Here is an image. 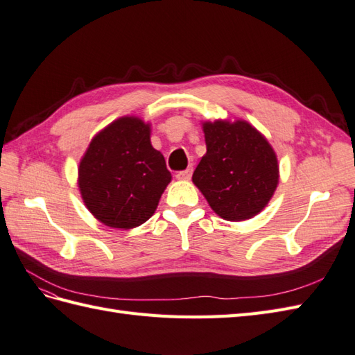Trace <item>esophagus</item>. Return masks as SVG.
Listing matches in <instances>:
<instances>
[{
  "label": "esophagus",
  "instance_id": "esophagus-1",
  "mask_svg": "<svg viewBox=\"0 0 355 355\" xmlns=\"http://www.w3.org/2000/svg\"><path fill=\"white\" fill-rule=\"evenodd\" d=\"M192 168H189L186 171H180L177 172V178L178 180H190V177H192Z\"/></svg>",
  "mask_w": 355,
  "mask_h": 355
}]
</instances>
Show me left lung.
<instances>
[{
    "mask_svg": "<svg viewBox=\"0 0 355 355\" xmlns=\"http://www.w3.org/2000/svg\"><path fill=\"white\" fill-rule=\"evenodd\" d=\"M204 133L207 153L193 172V183L222 219H250L277 187L275 151L246 121L204 123Z\"/></svg>",
    "mask_w": 355,
    "mask_h": 355,
    "instance_id": "obj_1",
    "label": "left lung"
}]
</instances>
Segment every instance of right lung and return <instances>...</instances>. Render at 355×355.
I'll list each match as a JSON object with an SVG mask.
<instances>
[{"mask_svg":"<svg viewBox=\"0 0 355 355\" xmlns=\"http://www.w3.org/2000/svg\"><path fill=\"white\" fill-rule=\"evenodd\" d=\"M169 181L165 157L150 142V125L135 116H123L96 135L79 163L84 202L111 228L147 222Z\"/></svg>","mask_w":355,"mask_h":355,"instance_id":"right-lung-1","label":"right lung"}]
</instances>
